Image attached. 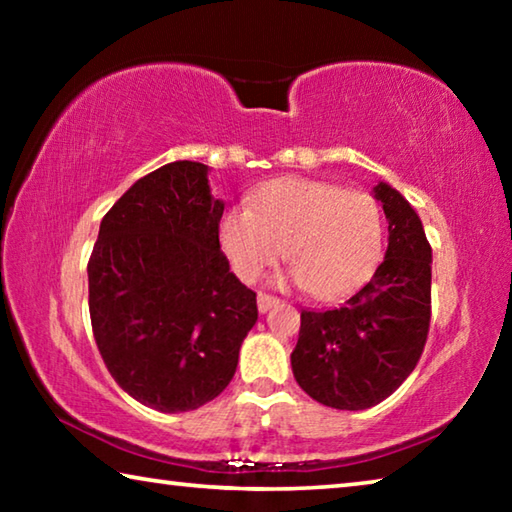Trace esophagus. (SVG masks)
I'll list each match as a JSON object with an SVG mask.
<instances>
[{
    "label": "esophagus",
    "instance_id": "34e87169",
    "mask_svg": "<svg viewBox=\"0 0 512 512\" xmlns=\"http://www.w3.org/2000/svg\"><path fill=\"white\" fill-rule=\"evenodd\" d=\"M277 305H280V298L268 296V293H259V296H257V309H259V314H266V311H271V309L277 307Z\"/></svg>",
    "mask_w": 512,
    "mask_h": 512
}]
</instances>
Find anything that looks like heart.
<instances>
[{"label": "heart", "mask_w": 512, "mask_h": 512, "mask_svg": "<svg viewBox=\"0 0 512 512\" xmlns=\"http://www.w3.org/2000/svg\"><path fill=\"white\" fill-rule=\"evenodd\" d=\"M219 239L244 282H255L284 248L291 280L309 296L329 300L359 287L375 268L384 225L366 192L282 178L259 189L250 207H230L221 216Z\"/></svg>", "instance_id": "b5f03b06"}]
</instances>
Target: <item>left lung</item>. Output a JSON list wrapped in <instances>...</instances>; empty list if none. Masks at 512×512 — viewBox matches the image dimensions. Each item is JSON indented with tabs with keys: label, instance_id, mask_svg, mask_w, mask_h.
Returning a JSON list of instances; mask_svg holds the SVG:
<instances>
[{
	"label": "left lung",
	"instance_id": "8db88e82",
	"mask_svg": "<svg viewBox=\"0 0 512 512\" xmlns=\"http://www.w3.org/2000/svg\"><path fill=\"white\" fill-rule=\"evenodd\" d=\"M375 198L388 248L372 280L341 307L302 311L293 377L316 402L361 411L393 395L422 357L431 320V246L420 216L391 185Z\"/></svg>",
	"mask_w": 512,
	"mask_h": 512
}]
</instances>
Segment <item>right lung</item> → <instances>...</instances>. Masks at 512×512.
I'll return each mask as SVG.
<instances>
[{
    "instance_id": "obj_1",
    "label": "right lung",
    "mask_w": 512,
    "mask_h": 512,
    "mask_svg": "<svg viewBox=\"0 0 512 512\" xmlns=\"http://www.w3.org/2000/svg\"><path fill=\"white\" fill-rule=\"evenodd\" d=\"M207 164L137 180L103 216L88 262L90 320L112 379L144 406L194 411L235 377L257 296L221 253Z\"/></svg>"
}]
</instances>
